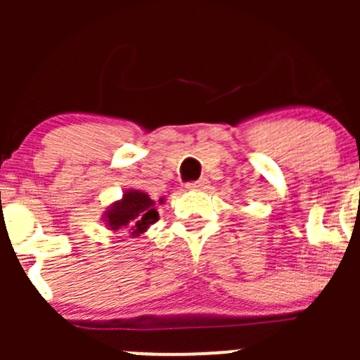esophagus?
<instances>
[{
    "label": "esophagus",
    "mask_w": 360,
    "mask_h": 360,
    "mask_svg": "<svg viewBox=\"0 0 360 360\" xmlns=\"http://www.w3.org/2000/svg\"><path fill=\"white\" fill-rule=\"evenodd\" d=\"M207 184H209V181L207 179H198V181H193V183H188L186 188L188 190H205Z\"/></svg>",
    "instance_id": "esophagus-1"
}]
</instances>
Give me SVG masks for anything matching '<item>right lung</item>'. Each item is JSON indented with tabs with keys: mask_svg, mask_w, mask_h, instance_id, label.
<instances>
[{
	"mask_svg": "<svg viewBox=\"0 0 360 360\" xmlns=\"http://www.w3.org/2000/svg\"><path fill=\"white\" fill-rule=\"evenodd\" d=\"M158 203H163V198ZM103 221L112 231L125 228L132 237H139L158 221L157 202L141 190H127L120 200L108 207Z\"/></svg>",
	"mask_w": 360,
	"mask_h": 360,
	"instance_id": "1",
	"label": "right lung"
}]
</instances>
